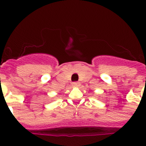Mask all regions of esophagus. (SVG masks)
Segmentation results:
<instances>
[{
    "mask_svg": "<svg viewBox=\"0 0 146 146\" xmlns=\"http://www.w3.org/2000/svg\"><path fill=\"white\" fill-rule=\"evenodd\" d=\"M80 85V83L78 82H72V86L73 87H78Z\"/></svg>",
    "mask_w": 146,
    "mask_h": 146,
    "instance_id": "esophagus-1",
    "label": "esophagus"
}]
</instances>
